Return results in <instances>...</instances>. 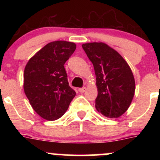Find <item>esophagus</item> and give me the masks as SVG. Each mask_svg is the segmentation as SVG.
Returning <instances> with one entry per match:
<instances>
[{"label":"esophagus","instance_id":"obj_1","mask_svg":"<svg viewBox=\"0 0 160 160\" xmlns=\"http://www.w3.org/2000/svg\"><path fill=\"white\" fill-rule=\"evenodd\" d=\"M86 90V87H82V88H79L78 89V91L80 92H84Z\"/></svg>","mask_w":160,"mask_h":160}]
</instances>
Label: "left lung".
<instances>
[{
	"instance_id": "left-lung-1",
	"label": "left lung",
	"mask_w": 160,
	"mask_h": 160,
	"mask_svg": "<svg viewBox=\"0 0 160 160\" xmlns=\"http://www.w3.org/2000/svg\"><path fill=\"white\" fill-rule=\"evenodd\" d=\"M92 63L96 76L97 111L108 118H117L127 111L135 90V79L127 62L104 43L82 45Z\"/></svg>"
}]
</instances>
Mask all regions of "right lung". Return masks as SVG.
I'll list each match as a JSON object with an SVG mask.
<instances>
[{"label":"right lung","instance_id":"1","mask_svg":"<svg viewBox=\"0 0 160 160\" xmlns=\"http://www.w3.org/2000/svg\"><path fill=\"white\" fill-rule=\"evenodd\" d=\"M76 49L71 42L58 40L30 58L24 71V90L33 109L47 120L60 118L76 92L68 81L64 65Z\"/></svg>","mask_w":160,"mask_h":160}]
</instances>
